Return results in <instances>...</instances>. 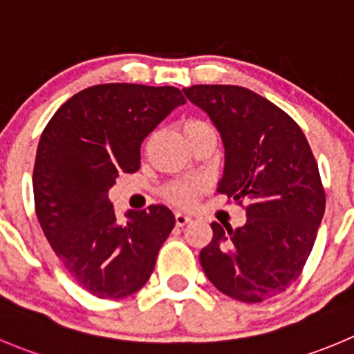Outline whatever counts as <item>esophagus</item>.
<instances>
[{
	"mask_svg": "<svg viewBox=\"0 0 354 354\" xmlns=\"http://www.w3.org/2000/svg\"><path fill=\"white\" fill-rule=\"evenodd\" d=\"M191 221H193V218H191V215L184 214V212H177V214H175V224L177 225H186V224H189Z\"/></svg>",
	"mask_w": 354,
	"mask_h": 354,
	"instance_id": "obj_1",
	"label": "esophagus"
}]
</instances>
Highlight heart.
I'll return each mask as SVG.
<instances>
[{"label": "heart", "instance_id": "b5f03b06", "mask_svg": "<svg viewBox=\"0 0 354 354\" xmlns=\"http://www.w3.org/2000/svg\"><path fill=\"white\" fill-rule=\"evenodd\" d=\"M180 130H183L184 137L189 144H194L201 137L214 133L210 123H207L201 118H187L180 123ZM201 189H203V184L200 180H177V183H171L170 186H167L165 194L177 207H189Z\"/></svg>", "mask_w": 354, "mask_h": 354}]
</instances>
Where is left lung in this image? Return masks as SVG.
I'll list each match as a JSON object with an SVG mask.
<instances>
[{
  "label": "left lung",
  "instance_id": "1",
  "mask_svg": "<svg viewBox=\"0 0 354 354\" xmlns=\"http://www.w3.org/2000/svg\"><path fill=\"white\" fill-rule=\"evenodd\" d=\"M183 92L221 133L224 174L217 193L247 201V222L238 230L212 222L201 268L217 290L236 301L255 304L281 294L301 274L325 212L311 147L285 111L252 90L194 85Z\"/></svg>",
  "mask_w": 354,
  "mask_h": 354
}]
</instances>
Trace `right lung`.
Masks as SVG:
<instances>
[{
    "label": "right lung",
    "instance_id": "right-lung-1",
    "mask_svg": "<svg viewBox=\"0 0 354 354\" xmlns=\"http://www.w3.org/2000/svg\"><path fill=\"white\" fill-rule=\"evenodd\" d=\"M186 104L175 86L107 83L59 107L36 153L32 187L46 240L76 283L99 299H123L146 285L174 230L165 205L127 210L118 221L109 189L140 165V144Z\"/></svg>",
    "mask_w": 354,
    "mask_h": 354
}]
</instances>
